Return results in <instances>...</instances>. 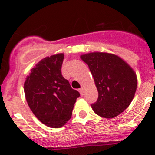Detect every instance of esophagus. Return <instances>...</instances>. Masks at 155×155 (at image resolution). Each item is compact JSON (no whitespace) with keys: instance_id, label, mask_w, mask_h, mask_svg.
<instances>
[{"instance_id":"1","label":"esophagus","mask_w":155,"mask_h":155,"mask_svg":"<svg viewBox=\"0 0 155 155\" xmlns=\"http://www.w3.org/2000/svg\"><path fill=\"white\" fill-rule=\"evenodd\" d=\"M83 90H84V89H83V87H81L80 89L79 90V93H80L81 95H83Z\"/></svg>"}]
</instances>
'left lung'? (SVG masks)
Wrapping results in <instances>:
<instances>
[{
    "label": "left lung",
    "instance_id": "1",
    "mask_svg": "<svg viewBox=\"0 0 155 155\" xmlns=\"http://www.w3.org/2000/svg\"><path fill=\"white\" fill-rule=\"evenodd\" d=\"M88 65L98 90L91 107L102 117L114 118L130 104L137 86L135 72L122 58L105 52L81 55Z\"/></svg>",
    "mask_w": 155,
    "mask_h": 155
}]
</instances>
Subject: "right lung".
Segmentation results:
<instances>
[{"label":"right lung","mask_w":155,"mask_h":155,"mask_svg":"<svg viewBox=\"0 0 155 155\" xmlns=\"http://www.w3.org/2000/svg\"><path fill=\"white\" fill-rule=\"evenodd\" d=\"M63 59L62 53L43 58L31 70L24 86L26 100L33 114L50 127L65 124L80 96L62 76Z\"/></svg>","instance_id":"1"}]
</instances>
